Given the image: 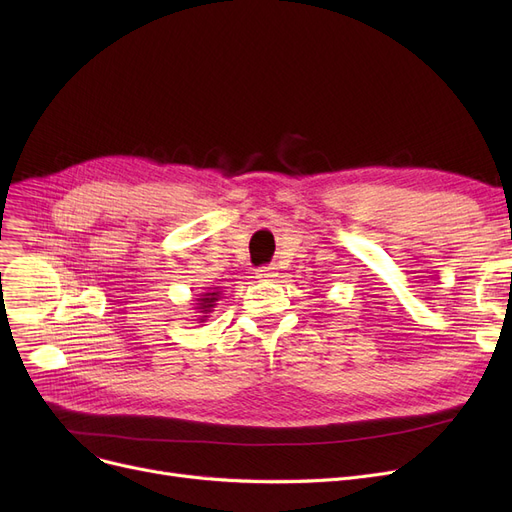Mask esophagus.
<instances>
[{
    "instance_id": "34e87169",
    "label": "esophagus",
    "mask_w": 512,
    "mask_h": 512,
    "mask_svg": "<svg viewBox=\"0 0 512 512\" xmlns=\"http://www.w3.org/2000/svg\"><path fill=\"white\" fill-rule=\"evenodd\" d=\"M278 276V267L276 265H261L259 270H257V278H261V280H274Z\"/></svg>"
}]
</instances>
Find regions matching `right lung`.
<instances>
[{
	"mask_svg": "<svg viewBox=\"0 0 512 512\" xmlns=\"http://www.w3.org/2000/svg\"><path fill=\"white\" fill-rule=\"evenodd\" d=\"M218 294H220V292H207V294H203L205 299H201V303H199L201 307H199V309H205V311H209V309L213 307V303L218 301V299H215V297H218Z\"/></svg>",
	"mask_w": 512,
	"mask_h": 512,
	"instance_id": "add662e5",
	"label": "right lung"
}]
</instances>
